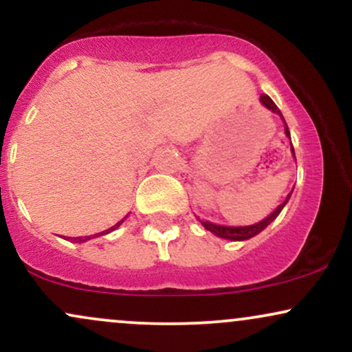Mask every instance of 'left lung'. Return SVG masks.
<instances>
[{
	"mask_svg": "<svg viewBox=\"0 0 352 352\" xmlns=\"http://www.w3.org/2000/svg\"><path fill=\"white\" fill-rule=\"evenodd\" d=\"M260 100L261 102H263V106L265 107H268L270 111H273L274 114H280L281 116V119H283V114L280 112V109L276 107V104L273 102L272 99H270V96H266V94H263L260 98ZM285 120V119H283ZM285 125H286V122H285ZM285 132H286V135L289 137V131H288V125H286L285 127ZM293 155H294V151H293ZM289 195H292V193H289ZM289 195L286 197V200L283 201V204L280 205V207H278L276 210H274V212L272 213V215L270 217H266L265 220H261L260 223H254V225H250V227H221V225H215V223H210V221H204V220H200V223L204 225L205 228L208 230V232H212V233H215L217 236H220V238H227V240H236V241H241V240H248V238H252V236H254V235H258V233L260 232H263V230L268 227L270 223H272V221L274 220V218H276L278 215H280V212L283 210V207H285L286 205V201L289 200Z\"/></svg>",
	"mask_w": 352,
	"mask_h": 352,
	"instance_id": "1",
	"label": "left lung"
}]
</instances>
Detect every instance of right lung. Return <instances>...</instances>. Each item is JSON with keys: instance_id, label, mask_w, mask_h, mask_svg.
<instances>
[{"instance_id": "right-lung-1", "label": "right lung", "mask_w": 352, "mask_h": 352, "mask_svg": "<svg viewBox=\"0 0 352 352\" xmlns=\"http://www.w3.org/2000/svg\"><path fill=\"white\" fill-rule=\"evenodd\" d=\"M122 221H124V220H120L119 223H116L114 227H112V228H109V230H106V232H102V233H100V235H106V233H111L112 230H116L117 227H119L120 223H122ZM96 236H99V235H96ZM92 238H94V236H92ZM87 240H91V236H78V238H74V241H79V243H80V241H87Z\"/></svg>"}]
</instances>
